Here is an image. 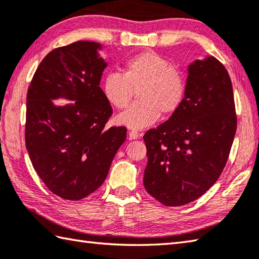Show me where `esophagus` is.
Wrapping results in <instances>:
<instances>
[{
    "label": "esophagus",
    "mask_w": 259,
    "mask_h": 259,
    "mask_svg": "<svg viewBox=\"0 0 259 259\" xmlns=\"http://www.w3.org/2000/svg\"><path fill=\"white\" fill-rule=\"evenodd\" d=\"M128 138L130 140H136L140 138V133L138 131H130L128 132Z\"/></svg>",
    "instance_id": "obj_1"
}]
</instances>
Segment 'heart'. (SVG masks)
Instances as JSON below:
<instances>
[{
	"mask_svg": "<svg viewBox=\"0 0 259 259\" xmlns=\"http://www.w3.org/2000/svg\"><path fill=\"white\" fill-rule=\"evenodd\" d=\"M183 73L154 52H143L130 57L123 73L108 72L102 91L109 104L124 109L135 95L139 100L121 113L117 120L130 128L142 130L158 120L160 113L170 116L178 110L185 96Z\"/></svg>",
	"mask_w": 259,
	"mask_h": 259,
	"instance_id": "b5f03b06",
	"label": "heart"
}]
</instances>
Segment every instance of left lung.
<instances>
[{"label":"left lung","mask_w":259,"mask_h":259,"mask_svg":"<svg viewBox=\"0 0 259 259\" xmlns=\"http://www.w3.org/2000/svg\"><path fill=\"white\" fill-rule=\"evenodd\" d=\"M237 130L229 73L215 57L188 66L185 97L171 117L143 136L144 187L165 206H180L207 192L220 177Z\"/></svg>","instance_id":"8db88e82"}]
</instances>
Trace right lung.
Masks as SVG:
<instances>
[{
	"instance_id": "obj_1",
	"label": "right lung",
	"mask_w": 259,
	"mask_h": 259,
	"mask_svg": "<svg viewBox=\"0 0 259 259\" xmlns=\"http://www.w3.org/2000/svg\"><path fill=\"white\" fill-rule=\"evenodd\" d=\"M94 41H75L48 53L27 92L26 146L47 188L69 201H80L98 189L117 150L125 142V126L105 125L113 115L99 87L107 66ZM65 96L75 104L52 105Z\"/></svg>"
}]
</instances>
